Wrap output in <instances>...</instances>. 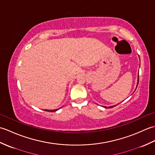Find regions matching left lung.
Returning a JSON list of instances; mask_svg holds the SVG:
<instances>
[{
  "instance_id": "8db88e82",
  "label": "left lung",
  "mask_w": 155,
  "mask_h": 155,
  "mask_svg": "<svg viewBox=\"0 0 155 155\" xmlns=\"http://www.w3.org/2000/svg\"><path fill=\"white\" fill-rule=\"evenodd\" d=\"M138 83H139V79H138ZM138 85V84H137ZM115 106H116V105H115ZM115 106H111V107H109L108 108H113V107H115ZM104 108H107V107H104Z\"/></svg>"
}]
</instances>
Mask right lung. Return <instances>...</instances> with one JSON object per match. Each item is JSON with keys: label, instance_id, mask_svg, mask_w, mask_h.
Returning a JSON list of instances; mask_svg holds the SVG:
<instances>
[{"label": "right lung", "instance_id": "obj_1", "mask_svg": "<svg viewBox=\"0 0 155 155\" xmlns=\"http://www.w3.org/2000/svg\"><path fill=\"white\" fill-rule=\"evenodd\" d=\"M58 109H55V110H46V111H48V112H55V111H57V110H58Z\"/></svg>", "mask_w": 155, "mask_h": 155}]
</instances>
